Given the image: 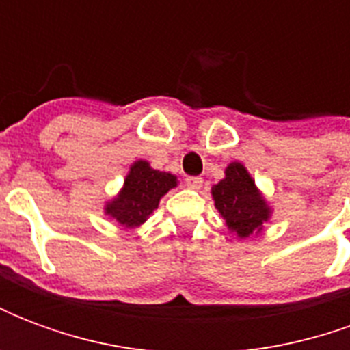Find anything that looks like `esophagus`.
<instances>
[{
    "label": "esophagus",
    "instance_id": "esophagus-1",
    "mask_svg": "<svg viewBox=\"0 0 350 350\" xmlns=\"http://www.w3.org/2000/svg\"><path fill=\"white\" fill-rule=\"evenodd\" d=\"M185 183H187V187H189V189H200V187H202V183H204V180H202V178H197V176H191V178L185 180Z\"/></svg>",
    "mask_w": 350,
    "mask_h": 350
}]
</instances>
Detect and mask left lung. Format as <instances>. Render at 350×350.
<instances>
[{
	"mask_svg": "<svg viewBox=\"0 0 350 350\" xmlns=\"http://www.w3.org/2000/svg\"><path fill=\"white\" fill-rule=\"evenodd\" d=\"M212 198L228 230L240 240L260 234L264 223L271 217L270 204L238 161L225 168V178L212 187Z\"/></svg>",
	"mask_w": 350,
	"mask_h": 350,
	"instance_id": "obj_1",
	"label": "left lung"
}]
</instances>
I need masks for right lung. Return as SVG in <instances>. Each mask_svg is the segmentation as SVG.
I'll use <instances>...</instances> for the list:
<instances>
[{
  "mask_svg": "<svg viewBox=\"0 0 350 350\" xmlns=\"http://www.w3.org/2000/svg\"><path fill=\"white\" fill-rule=\"evenodd\" d=\"M178 185V178L138 159L131 165L120 193L105 204V215L125 228L140 227L159 206V200Z\"/></svg>",
  "mask_w": 350,
  "mask_h": 350,
  "instance_id": "1",
  "label": "right lung"
}]
</instances>
